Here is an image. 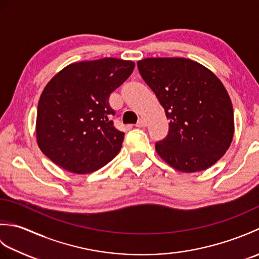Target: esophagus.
<instances>
[{
	"label": "esophagus",
	"mask_w": 259,
	"mask_h": 259,
	"mask_svg": "<svg viewBox=\"0 0 259 259\" xmlns=\"http://www.w3.org/2000/svg\"><path fill=\"white\" fill-rule=\"evenodd\" d=\"M146 125H147V122L144 119H139L138 122L136 123V126H138V128H145Z\"/></svg>",
	"instance_id": "esophagus-1"
}]
</instances>
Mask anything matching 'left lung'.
I'll list each match as a JSON object with an SVG mask.
<instances>
[{
  "mask_svg": "<svg viewBox=\"0 0 259 259\" xmlns=\"http://www.w3.org/2000/svg\"><path fill=\"white\" fill-rule=\"evenodd\" d=\"M169 120L156 151L183 172L201 171L221 159L234 136L233 104L222 81L184 58H149L137 63Z\"/></svg>",
  "mask_w": 259,
  "mask_h": 259,
  "instance_id": "1",
  "label": "left lung"
}]
</instances>
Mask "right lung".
<instances>
[{"instance_id":"right-lung-1","label":"right lung","mask_w":259,"mask_h":259,"mask_svg":"<svg viewBox=\"0 0 259 259\" xmlns=\"http://www.w3.org/2000/svg\"><path fill=\"white\" fill-rule=\"evenodd\" d=\"M133 61L104 58L72 63L54 75L37 104L36 140L59 167L90 174L118 155L124 133L115 129L109 97L133 73Z\"/></svg>"}]
</instances>
